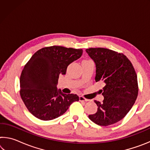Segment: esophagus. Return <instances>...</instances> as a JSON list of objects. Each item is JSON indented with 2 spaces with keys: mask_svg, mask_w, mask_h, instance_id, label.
I'll return each mask as SVG.
<instances>
[{
  "mask_svg": "<svg viewBox=\"0 0 150 150\" xmlns=\"http://www.w3.org/2000/svg\"><path fill=\"white\" fill-rule=\"evenodd\" d=\"M79 100H80L81 101H86V102H87V101L89 100L88 99H87V98H85V97H83V96H79Z\"/></svg>",
  "mask_w": 150,
  "mask_h": 150,
  "instance_id": "esophagus-1",
  "label": "esophagus"
}]
</instances>
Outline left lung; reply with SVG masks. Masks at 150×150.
Returning <instances> with one entry per match:
<instances>
[{
	"label": "left lung",
	"instance_id": "8db88e82",
	"mask_svg": "<svg viewBox=\"0 0 150 150\" xmlns=\"http://www.w3.org/2000/svg\"><path fill=\"white\" fill-rule=\"evenodd\" d=\"M95 63V81L105 84L103 103L95 100V114L88 115L93 122L108 126L121 120L130 110L138 96L137 75L126 55L106 48L86 50Z\"/></svg>",
	"mask_w": 150,
	"mask_h": 150
}]
</instances>
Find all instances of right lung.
Masks as SVG:
<instances>
[{"label": "right lung", "instance_id": "1", "mask_svg": "<svg viewBox=\"0 0 150 150\" xmlns=\"http://www.w3.org/2000/svg\"><path fill=\"white\" fill-rule=\"evenodd\" d=\"M83 50L62 46L46 47L37 51L22 70L20 96L28 110L42 120L63 115L71 104L79 100L74 94H63L57 85L67 66L80 58Z\"/></svg>", "mask_w": 150, "mask_h": 150}]
</instances>
